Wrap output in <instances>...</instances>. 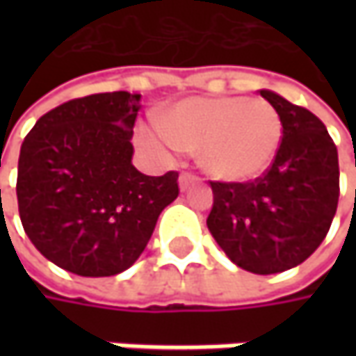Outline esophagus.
<instances>
[{"instance_id": "esophagus-1", "label": "esophagus", "mask_w": 356, "mask_h": 356, "mask_svg": "<svg viewBox=\"0 0 356 356\" xmlns=\"http://www.w3.org/2000/svg\"><path fill=\"white\" fill-rule=\"evenodd\" d=\"M198 182V176H194L192 172H182L180 174V190L184 192V190H188L190 186H194Z\"/></svg>"}]
</instances>
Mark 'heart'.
Listing matches in <instances>:
<instances>
[{"mask_svg": "<svg viewBox=\"0 0 356 356\" xmlns=\"http://www.w3.org/2000/svg\"><path fill=\"white\" fill-rule=\"evenodd\" d=\"M138 136L160 152H196L208 176L222 182H250L277 156L283 127L264 99L190 97L170 104Z\"/></svg>", "mask_w": 356, "mask_h": 356, "instance_id": "obj_1", "label": "heart"}]
</instances>
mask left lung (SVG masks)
<instances>
[{
	"instance_id": "obj_1",
	"label": "left lung",
	"mask_w": 356,
	"mask_h": 356,
	"mask_svg": "<svg viewBox=\"0 0 356 356\" xmlns=\"http://www.w3.org/2000/svg\"><path fill=\"white\" fill-rule=\"evenodd\" d=\"M281 118L277 156L253 182H210L206 224L241 269L271 275L299 266L327 236L339 204V154L311 111L259 90Z\"/></svg>"
}]
</instances>
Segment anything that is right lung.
Segmentation results:
<instances>
[{
  "label": "right lung",
  "mask_w": 356,
  "mask_h": 356,
  "mask_svg": "<svg viewBox=\"0 0 356 356\" xmlns=\"http://www.w3.org/2000/svg\"><path fill=\"white\" fill-rule=\"evenodd\" d=\"M138 103L127 90L73 99L39 118L21 144V224L61 269L83 277L129 269L178 198V172L146 176L132 166Z\"/></svg>",
  "instance_id": "obj_1"
}]
</instances>
